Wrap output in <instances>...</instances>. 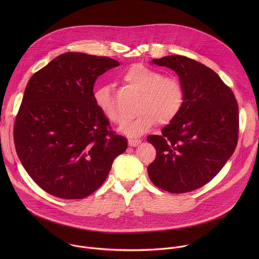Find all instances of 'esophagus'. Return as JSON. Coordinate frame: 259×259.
<instances>
[{
	"mask_svg": "<svg viewBox=\"0 0 259 259\" xmlns=\"http://www.w3.org/2000/svg\"><path fill=\"white\" fill-rule=\"evenodd\" d=\"M142 143L140 139H128V145L131 147H137Z\"/></svg>",
	"mask_w": 259,
	"mask_h": 259,
	"instance_id": "obj_1",
	"label": "esophagus"
}]
</instances>
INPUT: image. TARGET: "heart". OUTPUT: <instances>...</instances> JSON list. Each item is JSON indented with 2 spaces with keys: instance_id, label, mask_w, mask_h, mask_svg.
Instances as JSON below:
<instances>
[{
  "instance_id": "obj_1",
  "label": "heart",
  "mask_w": 259,
  "mask_h": 259,
  "mask_svg": "<svg viewBox=\"0 0 259 259\" xmlns=\"http://www.w3.org/2000/svg\"><path fill=\"white\" fill-rule=\"evenodd\" d=\"M123 81L140 92L136 103L138 113L124 121L120 131L130 137H138L159 124L171 122L182 111L185 104V91L181 81L175 76L163 74L141 64L131 66L122 74ZM95 103L111 121L120 123L123 114L119 111L111 89L99 88L94 95Z\"/></svg>"
}]
</instances>
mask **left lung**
Segmentation results:
<instances>
[{
    "label": "left lung",
    "instance_id": "8db88e82",
    "mask_svg": "<svg viewBox=\"0 0 259 259\" xmlns=\"http://www.w3.org/2000/svg\"><path fill=\"white\" fill-rule=\"evenodd\" d=\"M150 64L178 74L185 104L160 136H148L156 149L148 177L153 185L172 193L197 189L222 170L236 148L237 102L219 74L194 60L172 55Z\"/></svg>",
    "mask_w": 259,
    "mask_h": 259
}]
</instances>
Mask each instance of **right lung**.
I'll return each mask as SVG.
<instances>
[{"instance_id": "right-lung-1", "label": "right lung", "mask_w": 259, "mask_h": 259, "mask_svg": "<svg viewBox=\"0 0 259 259\" xmlns=\"http://www.w3.org/2000/svg\"><path fill=\"white\" fill-rule=\"evenodd\" d=\"M118 66L108 57L65 53L30 78L14 142L26 171L48 193L65 199L92 194L127 148L93 92L98 76Z\"/></svg>"}]
</instances>
